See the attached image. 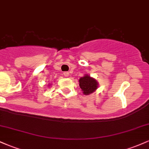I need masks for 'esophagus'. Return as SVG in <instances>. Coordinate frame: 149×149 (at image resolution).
<instances>
[{
  "mask_svg": "<svg viewBox=\"0 0 149 149\" xmlns=\"http://www.w3.org/2000/svg\"><path fill=\"white\" fill-rule=\"evenodd\" d=\"M64 76L65 77H68V76H69V73L67 72V71H66V72L64 73Z\"/></svg>",
  "mask_w": 149,
  "mask_h": 149,
  "instance_id": "esophagus-1",
  "label": "esophagus"
}]
</instances>
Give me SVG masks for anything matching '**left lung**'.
I'll return each mask as SVG.
<instances>
[{"instance_id": "left-lung-1", "label": "left lung", "mask_w": 149, "mask_h": 149, "mask_svg": "<svg viewBox=\"0 0 149 149\" xmlns=\"http://www.w3.org/2000/svg\"><path fill=\"white\" fill-rule=\"evenodd\" d=\"M79 85L83 95H89L96 91L99 87V83L90 75L85 74L79 79Z\"/></svg>"}]
</instances>
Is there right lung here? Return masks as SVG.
Returning a JSON list of instances; mask_svg holds the SVG:
<instances>
[{
    "instance_id": "obj_1",
    "label": "right lung",
    "mask_w": 149,
    "mask_h": 149,
    "mask_svg": "<svg viewBox=\"0 0 149 149\" xmlns=\"http://www.w3.org/2000/svg\"><path fill=\"white\" fill-rule=\"evenodd\" d=\"M48 85V87H50L51 85H51V84H49V85Z\"/></svg>"
}]
</instances>
